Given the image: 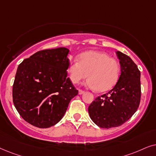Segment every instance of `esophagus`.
I'll return each mask as SVG.
<instances>
[{"mask_svg": "<svg viewBox=\"0 0 156 156\" xmlns=\"http://www.w3.org/2000/svg\"><path fill=\"white\" fill-rule=\"evenodd\" d=\"M83 93H84L83 90H78V94H79V95H82V94H83Z\"/></svg>", "mask_w": 156, "mask_h": 156, "instance_id": "1", "label": "esophagus"}]
</instances>
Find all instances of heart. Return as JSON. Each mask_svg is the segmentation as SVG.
<instances>
[{"instance_id": "heart-1", "label": "heart", "mask_w": 156, "mask_h": 156, "mask_svg": "<svg viewBox=\"0 0 156 156\" xmlns=\"http://www.w3.org/2000/svg\"><path fill=\"white\" fill-rule=\"evenodd\" d=\"M120 67L118 61L104 52L89 51L80 54L78 61L69 63L67 73L73 83H78L88 76L86 85L98 92H105L117 83Z\"/></svg>"}]
</instances>
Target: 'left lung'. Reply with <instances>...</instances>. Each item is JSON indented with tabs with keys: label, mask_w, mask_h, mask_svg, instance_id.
Returning a JSON list of instances; mask_svg holds the SVG:
<instances>
[{
	"label": "left lung",
	"mask_w": 156,
	"mask_h": 156,
	"mask_svg": "<svg viewBox=\"0 0 156 156\" xmlns=\"http://www.w3.org/2000/svg\"><path fill=\"white\" fill-rule=\"evenodd\" d=\"M121 73L115 86L88 107L90 118L99 127L121 126L136 113L140 101V72L129 56L116 52Z\"/></svg>",
	"instance_id": "1"
}]
</instances>
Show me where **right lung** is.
I'll return each mask as SVG.
<instances>
[{
  "instance_id": "right-lung-1",
  "label": "right lung",
  "mask_w": 156,
  "mask_h": 156,
  "mask_svg": "<svg viewBox=\"0 0 156 156\" xmlns=\"http://www.w3.org/2000/svg\"><path fill=\"white\" fill-rule=\"evenodd\" d=\"M68 53L63 47L43 50L18 66L13 101L18 113L31 125L40 128L55 125L78 95L67 77Z\"/></svg>"
}]
</instances>
